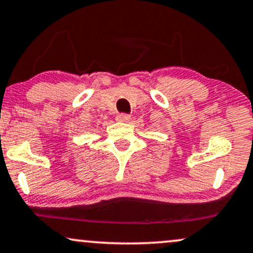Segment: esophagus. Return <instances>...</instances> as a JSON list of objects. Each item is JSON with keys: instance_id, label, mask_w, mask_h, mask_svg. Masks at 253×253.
<instances>
[{"instance_id": "esophagus-1", "label": "esophagus", "mask_w": 253, "mask_h": 253, "mask_svg": "<svg viewBox=\"0 0 253 253\" xmlns=\"http://www.w3.org/2000/svg\"><path fill=\"white\" fill-rule=\"evenodd\" d=\"M116 121L117 122H129L130 121V115H126V114H121V115H117L116 116Z\"/></svg>"}]
</instances>
